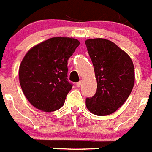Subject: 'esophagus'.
Wrapping results in <instances>:
<instances>
[{
    "mask_svg": "<svg viewBox=\"0 0 152 152\" xmlns=\"http://www.w3.org/2000/svg\"><path fill=\"white\" fill-rule=\"evenodd\" d=\"M81 83L82 82H81V80H80V81H79V82H77V84H76V85H77V88H80V86H81Z\"/></svg>",
    "mask_w": 152,
    "mask_h": 152,
    "instance_id": "esophagus-1",
    "label": "esophagus"
}]
</instances>
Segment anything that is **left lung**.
Wrapping results in <instances>:
<instances>
[{"label": "left lung", "mask_w": 152, "mask_h": 152, "mask_svg": "<svg viewBox=\"0 0 152 152\" xmlns=\"http://www.w3.org/2000/svg\"><path fill=\"white\" fill-rule=\"evenodd\" d=\"M95 72L97 89L86 99L88 110L96 116L113 113L128 99L135 83L133 62L126 52L105 39L85 41Z\"/></svg>", "instance_id": "left-lung-1"}]
</instances>
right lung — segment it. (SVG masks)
<instances>
[{"instance_id": "add662e5", "label": "right lung", "mask_w": 152, "mask_h": 152, "mask_svg": "<svg viewBox=\"0 0 152 152\" xmlns=\"http://www.w3.org/2000/svg\"><path fill=\"white\" fill-rule=\"evenodd\" d=\"M80 42L53 37L27 52L19 68L21 88L28 101L44 112L61 108L72 88L68 81V60Z\"/></svg>"}]
</instances>
